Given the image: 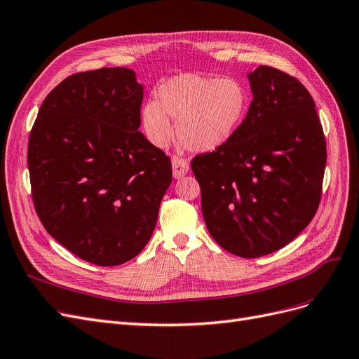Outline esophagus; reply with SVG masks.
I'll return each mask as SVG.
<instances>
[{
    "instance_id": "1",
    "label": "esophagus",
    "mask_w": 359,
    "mask_h": 359,
    "mask_svg": "<svg viewBox=\"0 0 359 359\" xmlns=\"http://www.w3.org/2000/svg\"><path fill=\"white\" fill-rule=\"evenodd\" d=\"M171 165H172V176H175V179L183 177L189 171L188 161L180 158V156H172L171 158Z\"/></svg>"
}]
</instances>
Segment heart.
Instances as JSON below:
<instances>
[{"label": "heart", "mask_w": 359, "mask_h": 359, "mask_svg": "<svg viewBox=\"0 0 359 359\" xmlns=\"http://www.w3.org/2000/svg\"><path fill=\"white\" fill-rule=\"evenodd\" d=\"M252 97L238 79L184 73L159 88L158 100H147L142 125L149 142L165 147L177 121L180 143L192 152H210L233 138L245 123Z\"/></svg>", "instance_id": "heart-1"}]
</instances>
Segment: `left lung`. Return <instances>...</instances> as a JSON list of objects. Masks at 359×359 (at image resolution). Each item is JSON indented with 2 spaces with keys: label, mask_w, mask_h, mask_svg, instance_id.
Segmentation results:
<instances>
[{
  "label": "left lung",
  "mask_w": 359,
  "mask_h": 359,
  "mask_svg": "<svg viewBox=\"0 0 359 359\" xmlns=\"http://www.w3.org/2000/svg\"><path fill=\"white\" fill-rule=\"evenodd\" d=\"M248 77L253 100L245 123L191 168L210 236L237 257L258 258L286 246L313 219L327 144L299 80L267 65Z\"/></svg>",
  "instance_id": "obj_1"
}]
</instances>
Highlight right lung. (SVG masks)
Listing matches in <instances>:
<instances>
[{"label": "right lung", "mask_w": 359, "mask_h": 359, "mask_svg": "<svg viewBox=\"0 0 359 359\" xmlns=\"http://www.w3.org/2000/svg\"><path fill=\"white\" fill-rule=\"evenodd\" d=\"M143 86L130 68L76 73L46 97L28 142L32 201L80 259L113 267L152 237L171 161L138 131Z\"/></svg>", "instance_id": "1"}]
</instances>
